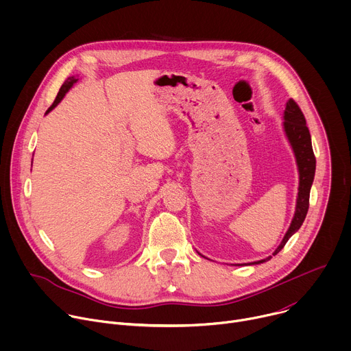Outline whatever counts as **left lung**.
Returning <instances> with one entry per match:
<instances>
[{
  "label": "left lung",
  "instance_id": "left-lung-1",
  "mask_svg": "<svg viewBox=\"0 0 351 351\" xmlns=\"http://www.w3.org/2000/svg\"><path fill=\"white\" fill-rule=\"evenodd\" d=\"M283 118H285V122H283L285 132L293 147L297 167H298L300 184H298V197H297L295 213H294L293 221L282 243L275 250L274 256H276L280 252V250L285 247V244L287 243V240L300 229V226L303 225L310 207V190H311V184L314 182V175H315V156L313 152L311 134L306 125L304 114L302 112V110H300V107L297 106V103L293 98H290L286 104ZM271 258L272 257H268L256 264L265 263Z\"/></svg>",
  "mask_w": 351,
  "mask_h": 351
}]
</instances>
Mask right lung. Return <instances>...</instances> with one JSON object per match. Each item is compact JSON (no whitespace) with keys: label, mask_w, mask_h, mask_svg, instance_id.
Here are the masks:
<instances>
[{"label":"right lung","mask_w":351,"mask_h":351,"mask_svg":"<svg viewBox=\"0 0 351 351\" xmlns=\"http://www.w3.org/2000/svg\"><path fill=\"white\" fill-rule=\"evenodd\" d=\"M75 82H76V79H75V77H71L69 80H66V82L62 84V87L60 88V91H58V94H57V97H56V99H54V103L51 104V107H49V108L47 110V112H45V114H48L49 111H51V110H53V108H54V107L61 101V99L64 98V95L66 94V91L72 87V84H73Z\"/></svg>","instance_id":"right-lung-1"}]
</instances>
